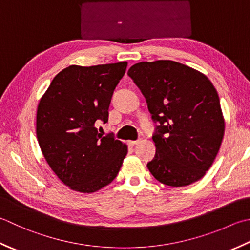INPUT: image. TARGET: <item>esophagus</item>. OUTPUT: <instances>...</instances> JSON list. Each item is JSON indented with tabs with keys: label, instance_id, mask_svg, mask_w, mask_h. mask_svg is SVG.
Returning <instances> with one entry per match:
<instances>
[{
	"label": "esophagus",
	"instance_id": "esophagus-1",
	"mask_svg": "<svg viewBox=\"0 0 250 250\" xmlns=\"http://www.w3.org/2000/svg\"><path fill=\"white\" fill-rule=\"evenodd\" d=\"M139 143H140V140H138V141H129V144H130L131 146H134V145L139 144Z\"/></svg>",
	"mask_w": 250,
	"mask_h": 250
}]
</instances>
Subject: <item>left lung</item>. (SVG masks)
Segmentation results:
<instances>
[{
  "label": "left lung",
  "instance_id": "8db88e82",
  "mask_svg": "<svg viewBox=\"0 0 250 250\" xmlns=\"http://www.w3.org/2000/svg\"><path fill=\"white\" fill-rule=\"evenodd\" d=\"M160 125L156 154L147 168L168 187L182 188L202 179L221 146L224 118L217 90L200 71L173 61L141 62L128 71Z\"/></svg>",
  "mask_w": 250,
  "mask_h": 250
}]
</instances>
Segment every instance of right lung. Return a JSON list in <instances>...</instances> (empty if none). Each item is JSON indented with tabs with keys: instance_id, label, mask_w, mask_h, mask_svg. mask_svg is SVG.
I'll list each match as a JSON object with an SVG mask.
<instances>
[{
	"instance_id": "1",
	"label": "right lung",
	"mask_w": 250,
	"mask_h": 250,
	"mask_svg": "<svg viewBox=\"0 0 250 250\" xmlns=\"http://www.w3.org/2000/svg\"><path fill=\"white\" fill-rule=\"evenodd\" d=\"M128 62L71 65L54 77L37 110V138L54 173L72 190L94 193L112 182L128 146L97 132Z\"/></svg>"
}]
</instances>
